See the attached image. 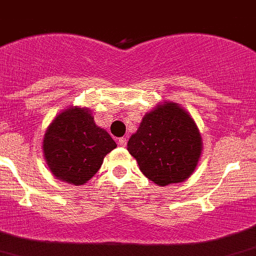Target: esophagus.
Returning a JSON list of instances; mask_svg holds the SVG:
<instances>
[{
  "label": "esophagus",
  "instance_id": "obj_1",
  "mask_svg": "<svg viewBox=\"0 0 256 256\" xmlns=\"http://www.w3.org/2000/svg\"><path fill=\"white\" fill-rule=\"evenodd\" d=\"M126 144H128V138H118V145L122 146V148H125Z\"/></svg>",
  "mask_w": 256,
  "mask_h": 256
}]
</instances>
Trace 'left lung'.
I'll return each mask as SVG.
<instances>
[{
  "label": "left lung",
  "mask_w": 256,
  "mask_h": 256,
  "mask_svg": "<svg viewBox=\"0 0 256 256\" xmlns=\"http://www.w3.org/2000/svg\"><path fill=\"white\" fill-rule=\"evenodd\" d=\"M202 150V135L195 121L185 108L168 101L144 116L128 142V151L141 172L158 186L190 178Z\"/></svg>",
  "instance_id": "left-lung-1"
}]
</instances>
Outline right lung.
I'll return each instance as SVG.
<instances>
[{"instance_id": "1", "label": "right lung", "mask_w": 256, "mask_h": 256, "mask_svg": "<svg viewBox=\"0 0 256 256\" xmlns=\"http://www.w3.org/2000/svg\"><path fill=\"white\" fill-rule=\"evenodd\" d=\"M116 146L108 131L96 126L91 111L78 106L54 118L42 144L52 175L76 186L88 182Z\"/></svg>"}]
</instances>
